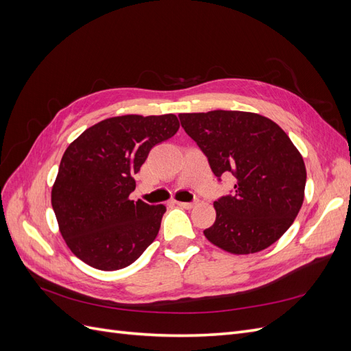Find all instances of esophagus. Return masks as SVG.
Returning <instances> with one entry per match:
<instances>
[{
    "label": "esophagus",
    "mask_w": 351,
    "mask_h": 351,
    "mask_svg": "<svg viewBox=\"0 0 351 351\" xmlns=\"http://www.w3.org/2000/svg\"><path fill=\"white\" fill-rule=\"evenodd\" d=\"M176 204H177V206L184 208V209H192L196 205L195 202H176Z\"/></svg>",
    "instance_id": "1"
}]
</instances>
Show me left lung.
<instances>
[{
	"label": "left lung",
	"instance_id": "left-lung-1",
	"mask_svg": "<svg viewBox=\"0 0 351 351\" xmlns=\"http://www.w3.org/2000/svg\"><path fill=\"white\" fill-rule=\"evenodd\" d=\"M217 177L232 174V195L214 202L215 222L204 231L232 254L258 253L290 228L303 205L306 167L290 137L267 117L246 111L180 114Z\"/></svg>",
	"mask_w": 351,
	"mask_h": 351
}]
</instances>
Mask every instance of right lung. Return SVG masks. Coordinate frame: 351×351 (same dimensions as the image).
Listing matches in <instances>:
<instances>
[{"label":"right lung","mask_w":351,"mask_h":351,"mask_svg":"<svg viewBox=\"0 0 351 351\" xmlns=\"http://www.w3.org/2000/svg\"><path fill=\"white\" fill-rule=\"evenodd\" d=\"M178 127L174 114L111 117L69 145L51 204L69 249L89 267H129L158 236L167 208L129 196L136 189L133 176L152 147Z\"/></svg>","instance_id":"add662e5"}]
</instances>
